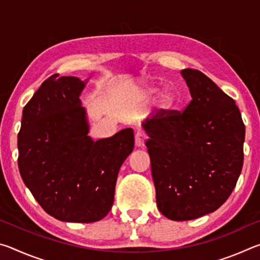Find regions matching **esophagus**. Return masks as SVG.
Returning <instances> with one entry per match:
<instances>
[{
	"label": "esophagus",
	"mask_w": 260,
	"mask_h": 260,
	"mask_svg": "<svg viewBox=\"0 0 260 260\" xmlns=\"http://www.w3.org/2000/svg\"><path fill=\"white\" fill-rule=\"evenodd\" d=\"M147 140V134L142 131H138L135 134V146L138 148L144 147V143H146Z\"/></svg>",
	"instance_id": "34e87169"
}]
</instances>
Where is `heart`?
<instances>
[{
	"label": "heart",
	"instance_id": "heart-1",
	"mask_svg": "<svg viewBox=\"0 0 260 260\" xmlns=\"http://www.w3.org/2000/svg\"><path fill=\"white\" fill-rule=\"evenodd\" d=\"M158 89H159V87H158L157 83H153V82L143 83L142 87H141V90H142V93L146 96H150V95L156 94ZM159 101L161 102V104H164V105L172 104L174 101L173 90H171L170 88H166V89L162 90L159 95Z\"/></svg>",
	"mask_w": 260,
	"mask_h": 260
}]
</instances>
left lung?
<instances>
[{"instance_id": "obj_1", "label": "left lung", "mask_w": 260, "mask_h": 260, "mask_svg": "<svg viewBox=\"0 0 260 260\" xmlns=\"http://www.w3.org/2000/svg\"><path fill=\"white\" fill-rule=\"evenodd\" d=\"M191 102L142 122L157 208L186 221L214 212L230 197L243 166L245 127L235 101L199 70L184 69Z\"/></svg>"}]
</instances>
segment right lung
Returning a JSON list of instances; mask_svg holds the SVG:
<instances>
[{
  "label": "right lung",
  "instance_id": "right-lung-1",
  "mask_svg": "<svg viewBox=\"0 0 260 260\" xmlns=\"http://www.w3.org/2000/svg\"><path fill=\"white\" fill-rule=\"evenodd\" d=\"M54 74L25 105L18 167L26 187L51 217L95 222L112 208L120 166L134 148V132L90 138L80 95L86 82Z\"/></svg>",
  "mask_w": 260,
  "mask_h": 260
}]
</instances>
